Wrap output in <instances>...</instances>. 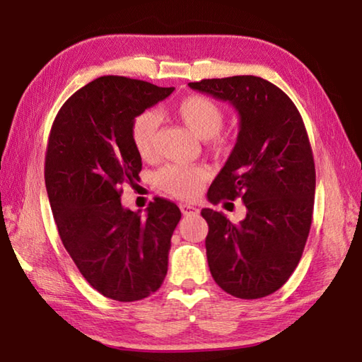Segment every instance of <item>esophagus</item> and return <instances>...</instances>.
Returning <instances> with one entry per match:
<instances>
[{"label":"esophagus","mask_w":362,"mask_h":362,"mask_svg":"<svg viewBox=\"0 0 362 362\" xmlns=\"http://www.w3.org/2000/svg\"><path fill=\"white\" fill-rule=\"evenodd\" d=\"M180 210L183 215H196L199 212V209H196L192 204H180Z\"/></svg>","instance_id":"34e87169"}]
</instances>
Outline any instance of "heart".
I'll return each instance as SVG.
<instances>
[{
  "label": "heart",
  "instance_id": "1",
  "mask_svg": "<svg viewBox=\"0 0 362 362\" xmlns=\"http://www.w3.org/2000/svg\"><path fill=\"white\" fill-rule=\"evenodd\" d=\"M175 115L201 139H214L225 127L226 115L218 103L204 95H189L174 107ZM160 118L152 110H144L131 124V141L142 160L155 155ZM206 174L198 166L168 164L155 174V185L179 199H193L199 194Z\"/></svg>",
  "mask_w": 362,
  "mask_h": 362
}]
</instances>
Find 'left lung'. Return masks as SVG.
<instances>
[{"mask_svg": "<svg viewBox=\"0 0 362 362\" xmlns=\"http://www.w3.org/2000/svg\"><path fill=\"white\" fill-rule=\"evenodd\" d=\"M188 85L231 103L240 117L238 142L207 198L212 204L239 198L247 216L234 225L214 209L201 210L209 225L210 274L235 298H264L291 277L310 233L315 161L305 124L290 96L261 77Z\"/></svg>", "mask_w": 362, "mask_h": 362, "instance_id": "8db88e82", "label": "left lung"}]
</instances>
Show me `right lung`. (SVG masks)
Masks as SVG:
<instances>
[{
    "mask_svg": "<svg viewBox=\"0 0 362 362\" xmlns=\"http://www.w3.org/2000/svg\"><path fill=\"white\" fill-rule=\"evenodd\" d=\"M173 91L103 76L77 90L52 124L44 179L58 234L83 279L109 299L141 300L168 274L180 209L155 198L142 216L123 209L120 196L142 169L131 124Z\"/></svg>",
    "mask_w": 362,
    "mask_h": 362,
    "instance_id": "right-lung-1",
    "label": "right lung"
}]
</instances>
